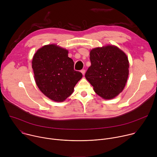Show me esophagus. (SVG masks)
I'll return each mask as SVG.
<instances>
[{
    "label": "esophagus",
    "instance_id": "esophagus-1",
    "mask_svg": "<svg viewBox=\"0 0 157 157\" xmlns=\"http://www.w3.org/2000/svg\"><path fill=\"white\" fill-rule=\"evenodd\" d=\"M81 73H82L83 75H84V74H85V70H82L81 71Z\"/></svg>",
    "mask_w": 157,
    "mask_h": 157
}]
</instances>
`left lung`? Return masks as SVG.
I'll return each instance as SVG.
<instances>
[{"label": "left lung", "instance_id": "left-lung-1", "mask_svg": "<svg viewBox=\"0 0 157 157\" xmlns=\"http://www.w3.org/2000/svg\"><path fill=\"white\" fill-rule=\"evenodd\" d=\"M91 66L85 77L95 93L105 99L117 96L124 89L128 76L126 55L115 46L96 48L90 52Z\"/></svg>", "mask_w": 157, "mask_h": 157}]
</instances>
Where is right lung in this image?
I'll return each mask as SVG.
<instances>
[{"instance_id":"1","label":"right lung","mask_w":157,"mask_h":157,"mask_svg":"<svg viewBox=\"0 0 157 157\" xmlns=\"http://www.w3.org/2000/svg\"><path fill=\"white\" fill-rule=\"evenodd\" d=\"M68 53V50L55 44H48L39 49L32 59L37 86L44 95L56 102L68 98L82 77L81 72L74 70V61Z\"/></svg>"}]
</instances>
